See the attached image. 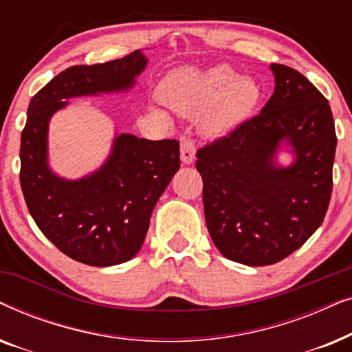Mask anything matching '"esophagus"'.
<instances>
[{"instance_id": "obj_1", "label": "esophagus", "mask_w": 352, "mask_h": 352, "mask_svg": "<svg viewBox=\"0 0 352 352\" xmlns=\"http://www.w3.org/2000/svg\"><path fill=\"white\" fill-rule=\"evenodd\" d=\"M195 144L190 141V139H182L181 142V162L184 165H190L192 162L195 160Z\"/></svg>"}]
</instances>
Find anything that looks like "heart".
<instances>
[{
  "instance_id": "obj_1",
  "label": "heart",
  "mask_w": 352,
  "mask_h": 352,
  "mask_svg": "<svg viewBox=\"0 0 352 352\" xmlns=\"http://www.w3.org/2000/svg\"><path fill=\"white\" fill-rule=\"evenodd\" d=\"M162 96L182 115L206 110L201 120L204 128L219 134L237 126L253 112L259 88L253 80L240 78L237 72L219 65L205 72H177L163 85Z\"/></svg>"
}]
</instances>
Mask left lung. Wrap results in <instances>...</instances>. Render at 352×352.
<instances>
[{
    "label": "left lung",
    "mask_w": 352,
    "mask_h": 352,
    "mask_svg": "<svg viewBox=\"0 0 352 352\" xmlns=\"http://www.w3.org/2000/svg\"><path fill=\"white\" fill-rule=\"evenodd\" d=\"M276 88L254 117L200 147L206 228L216 248L247 266L282 261L322 224L329 210L336 133L319 89L292 67L272 64ZM282 140L288 168L273 158Z\"/></svg>",
    "instance_id": "8db88e82"
}]
</instances>
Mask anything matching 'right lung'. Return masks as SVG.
<instances>
[{"label": "right lung", "mask_w": 352, "mask_h": 352, "mask_svg": "<svg viewBox=\"0 0 352 352\" xmlns=\"http://www.w3.org/2000/svg\"><path fill=\"white\" fill-rule=\"evenodd\" d=\"M147 59L141 51L94 65H74L54 76L28 104L21 138V187L32 218L67 256L88 266H115L142 247L163 190L179 170L176 139L148 141L120 134L102 168L78 181L47 166V124L69 98L134 85Z\"/></svg>", "instance_id": "add662e5"}]
</instances>
